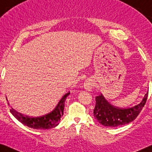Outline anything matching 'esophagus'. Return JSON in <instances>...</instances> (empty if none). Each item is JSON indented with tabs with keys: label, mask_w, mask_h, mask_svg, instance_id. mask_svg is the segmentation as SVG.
<instances>
[{
	"label": "esophagus",
	"mask_w": 152,
	"mask_h": 152,
	"mask_svg": "<svg viewBox=\"0 0 152 152\" xmlns=\"http://www.w3.org/2000/svg\"><path fill=\"white\" fill-rule=\"evenodd\" d=\"M93 86H94L93 81L92 80H90V79L86 80L85 82V84H84V87H85L86 90L88 91H91V89L93 88Z\"/></svg>",
	"instance_id": "obj_1"
}]
</instances>
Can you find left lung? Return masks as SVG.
<instances>
[{
	"label": "left lung",
	"mask_w": 152,
	"mask_h": 152,
	"mask_svg": "<svg viewBox=\"0 0 152 152\" xmlns=\"http://www.w3.org/2000/svg\"><path fill=\"white\" fill-rule=\"evenodd\" d=\"M148 91L141 102L134 106L122 108L114 106L105 99L102 95L95 97L96 104L93 110L94 117L105 126L116 127L129 124L138 116L145 105Z\"/></svg>",
	"instance_id": "left-lung-1"
}]
</instances>
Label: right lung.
<instances>
[{
    "mask_svg": "<svg viewBox=\"0 0 152 152\" xmlns=\"http://www.w3.org/2000/svg\"><path fill=\"white\" fill-rule=\"evenodd\" d=\"M69 93H66L59 101L55 109L48 114L37 117H30L20 114L14 109L10 110V112L21 123L34 129H49L54 128L59 124L61 117L64 115V104L66 97Z\"/></svg>",
    "mask_w": 152,
    "mask_h": 152,
    "instance_id": "1",
    "label": "right lung"
}]
</instances>
